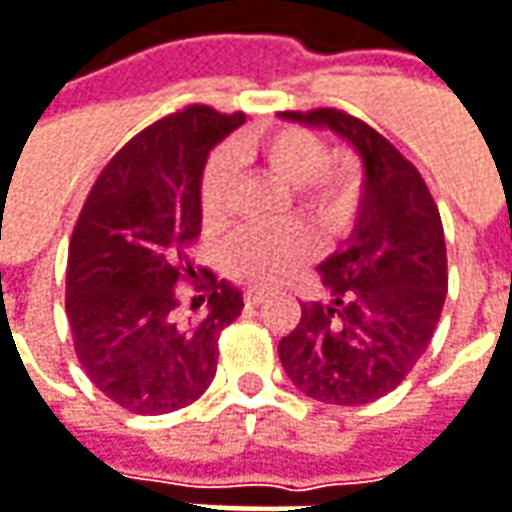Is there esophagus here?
Instances as JSON below:
<instances>
[{
    "mask_svg": "<svg viewBox=\"0 0 512 512\" xmlns=\"http://www.w3.org/2000/svg\"><path fill=\"white\" fill-rule=\"evenodd\" d=\"M243 301H246L249 307H257V304L266 301V292H263V289H246V292H243Z\"/></svg>",
    "mask_w": 512,
    "mask_h": 512,
    "instance_id": "obj_1",
    "label": "esophagus"
}]
</instances>
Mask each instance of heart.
<instances>
[{
  "label": "heart",
  "mask_w": 512,
  "mask_h": 512,
  "mask_svg": "<svg viewBox=\"0 0 512 512\" xmlns=\"http://www.w3.org/2000/svg\"><path fill=\"white\" fill-rule=\"evenodd\" d=\"M263 167L289 182V211L298 208L324 237H342L359 217L365 179L350 156H330L327 141L307 127H272L240 138L226 150L208 156L199 173L196 202L208 231H220L231 220L237 167ZM318 255L313 228L289 220L281 226L240 228L226 246V272L249 286H278L301 272Z\"/></svg>",
  "instance_id": "b5f03b06"
}]
</instances>
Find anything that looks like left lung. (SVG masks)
<instances>
[{
  "mask_svg": "<svg viewBox=\"0 0 512 512\" xmlns=\"http://www.w3.org/2000/svg\"><path fill=\"white\" fill-rule=\"evenodd\" d=\"M284 115L345 136L368 182L353 243L318 266L327 301L301 304L278 356L307 397L365 406L391 394L432 345L449 289L440 211L420 170L362 118L336 106Z\"/></svg>",
  "mask_w": 512,
  "mask_h": 512,
  "instance_id": "left-lung-1",
  "label": "left lung"
}]
</instances>
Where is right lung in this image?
Wrapping results in <instances>:
<instances>
[{
    "label": "right lung",
    "mask_w": 512,
    "mask_h": 512,
    "mask_svg": "<svg viewBox=\"0 0 512 512\" xmlns=\"http://www.w3.org/2000/svg\"><path fill=\"white\" fill-rule=\"evenodd\" d=\"M243 112L188 104L144 127L98 173L69 240L66 316L80 368L115 406L167 414L217 374L220 333L243 310L237 289L194 263L196 202L208 150ZM179 283L199 299L182 317ZM209 307L195 313L199 300Z\"/></svg>",
    "instance_id": "obj_1"
}]
</instances>
